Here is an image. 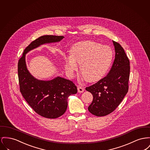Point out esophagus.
<instances>
[{
    "mask_svg": "<svg viewBox=\"0 0 150 150\" xmlns=\"http://www.w3.org/2000/svg\"><path fill=\"white\" fill-rule=\"evenodd\" d=\"M84 91V88H83V87H81V86H79L78 87V92L79 93H82Z\"/></svg>",
    "mask_w": 150,
    "mask_h": 150,
    "instance_id": "obj_1",
    "label": "esophagus"
}]
</instances>
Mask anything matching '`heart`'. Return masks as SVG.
Listing matches in <instances>:
<instances>
[{"mask_svg":"<svg viewBox=\"0 0 150 150\" xmlns=\"http://www.w3.org/2000/svg\"><path fill=\"white\" fill-rule=\"evenodd\" d=\"M71 55L65 58V69L70 75L78 70L88 82L102 78L109 70L113 59V52L108 46L92 41L79 42L72 47Z\"/></svg>","mask_w":150,"mask_h":150,"instance_id":"obj_1","label":"heart"}]
</instances>
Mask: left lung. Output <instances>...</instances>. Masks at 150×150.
I'll use <instances>...</instances> for the list:
<instances>
[{
	"label": "left lung",
	"mask_w": 150,
	"mask_h": 150,
	"mask_svg": "<svg viewBox=\"0 0 150 150\" xmlns=\"http://www.w3.org/2000/svg\"><path fill=\"white\" fill-rule=\"evenodd\" d=\"M115 59L109 74L96 83L86 88L93 95L89 112L98 117L113 112L128 92L130 62L120 44L113 41Z\"/></svg>",
	"instance_id": "8db88e82"
}]
</instances>
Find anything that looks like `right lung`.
<instances>
[{
	"instance_id": "1",
	"label": "right lung",
	"mask_w": 150,
	"mask_h": 150,
	"mask_svg": "<svg viewBox=\"0 0 150 150\" xmlns=\"http://www.w3.org/2000/svg\"><path fill=\"white\" fill-rule=\"evenodd\" d=\"M63 38L58 35L40 37L27 46L18 62L20 90L23 96L37 114L47 118H56L65 113L68 97L77 93V88L73 82L60 76L50 80L36 79L27 69L25 56L41 45L58 42Z\"/></svg>"
}]
</instances>
